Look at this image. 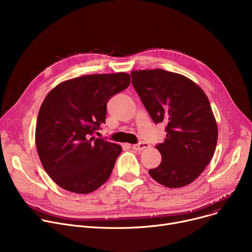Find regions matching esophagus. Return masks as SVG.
<instances>
[{
    "label": "esophagus",
    "mask_w": 252,
    "mask_h": 252,
    "mask_svg": "<svg viewBox=\"0 0 252 252\" xmlns=\"http://www.w3.org/2000/svg\"><path fill=\"white\" fill-rule=\"evenodd\" d=\"M149 147H150V145L146 142H141L139 144H136V145H133V146H131V148H133L136 151H142V150H145V149H147Z\"/></svg>",
    "instance_id": "1"
}]
</instances>
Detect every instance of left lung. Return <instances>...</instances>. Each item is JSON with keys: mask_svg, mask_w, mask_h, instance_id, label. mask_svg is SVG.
<instances>
[{"mask_svg": "<svg viewBox=\"0 0 252 252\" xmlns=\"http://www.w3.org/2000/svg\"><path fill=\"white\" fill-rule=\"evenodd\" d=\"M131 83L166 138L156 145L161 163L149 175L167 188H181L199 176L214 156L218 125L203 90L185 75L163 69L133 70Z\"/></svg>", "mask_w": 252, "mask_h": 252, "instance_id": "obj_1", "label": "left lung"}]
</instances>
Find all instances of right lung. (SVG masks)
I'll use <instances>...</instances> for the list:
<instances>
[{
	"instance_id": "add662e5",
	"label": "right lung",
	"mask_w": 252,
	"mask_h": 252,
	"mask_svg": "<svg viewBox=\"0 0 252 252\" xmlns=\"http://www.w3.org/2000/svg\"><path fill=\"white\" fill-rule=\"evenodd\" d=\"M129 84L126 72L89 74L48 93L37 115L35 145L43 167L58 186L88 194L109 179L123 148L93 134L105 124L108 100Z\"/></svg>"
}]
</instances>
